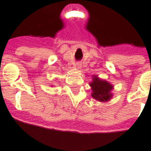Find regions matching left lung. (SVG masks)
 <instances>
[{
  "mask_svg": "<svg viewBox=\"0 0 151 151\" xmlns=\"http://www.w3.org/2000/svg\"><path fill=\"white\" fill-rule=\"evenodd\" d=\"M91 86L93 93L91 94L92 97L96 100L101 102H106L109 100L111 97V91L112 86L106 81H103L98 78H94L93 82L90 84Z\"/></svg>",
  "mask_w": 151,
  "mask_h": 151,
  "instance_id": "left-lung-1",
  "label": "left lung"
}]
</instances>
